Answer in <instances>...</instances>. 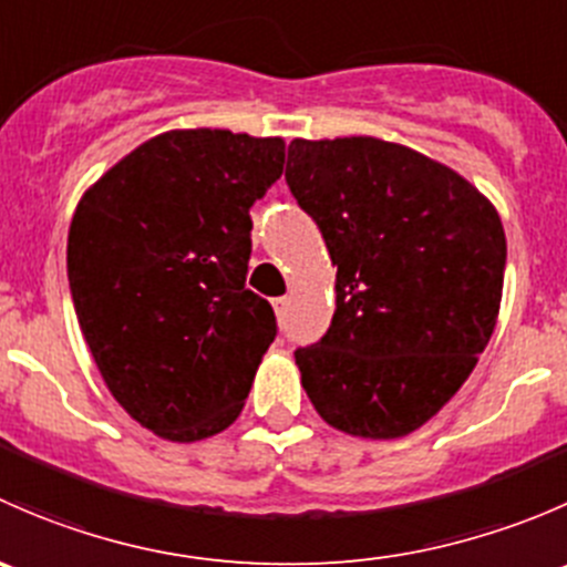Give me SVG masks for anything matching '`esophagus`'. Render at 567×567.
<instances>
[{
	"label": "esophagus",
	"mask_w": 567,
	"mask_h": 567,
	"mask_svg": "<svg viewBox=\"0 0 567 567\" xmlns=\"http://www.w3.org/2000/svg\"><path fill=\"white\" fill-rule=\"evenodd\" d=\"M288 305H290L288 296H279V299H274V310H277V316H285V312H288Z\"/></svg>",
	"instance_id": "34e87169"
}]
</instances>
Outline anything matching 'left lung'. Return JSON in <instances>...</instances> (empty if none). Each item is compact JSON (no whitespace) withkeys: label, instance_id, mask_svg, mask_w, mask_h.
Returning <instances> with one entry per match:
<instances>
[{"label":"left lung","instance_id":"1","mask_svg":"<svg viewBox=\"0 0 567 567\" xmlns=\"http://www.w3.org/2000/svg\"><path fill=\"white\" fill-rule=\"evenodd\" d=\"M285 181L337 266L329 331L296 351L301 386L348 436H409L450 403L494 334L499 214L447 164L375 136L293 140Z\"/></svg>","mask_w":567,"mask_h":567}]
</instances>
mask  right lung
<instances>
[{
  "mask_svg": "<svg viewBox=\"0 0 567 567\" xmlns=\"http://www.w3.org/2000/svg\"><path fill=\"white\" fill-rule=\"evenodd\" d=\"M282 164V136L164 131L73 210L68 282L84 340L125 414L167 442L230 427L277 334L247 268L249 208Z\"/></svg>",
  "mask_w": 567,
  "mask_h": 567,
  "instance_id": "obj_1",
  "label": "right lung"
}]
</instances>
